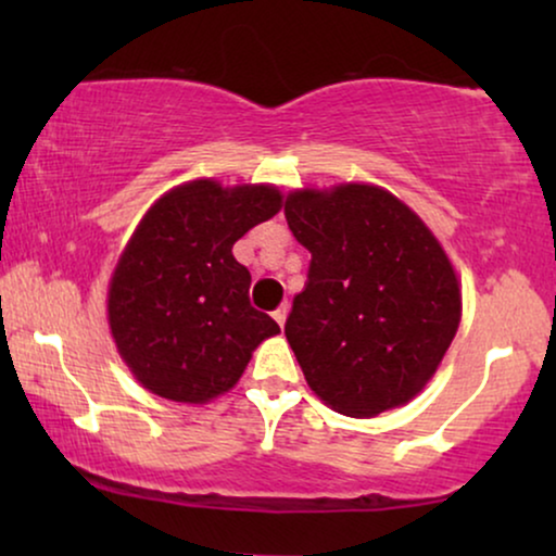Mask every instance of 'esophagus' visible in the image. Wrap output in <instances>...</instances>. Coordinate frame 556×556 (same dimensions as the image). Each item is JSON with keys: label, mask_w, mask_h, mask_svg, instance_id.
Wrapping results in <instances>:
<instances>
[{"label": "esophagus", "mask_w": 556, "mask_h": 556, "mask_svg": "<svg viewBox=\"0 0 556 556\" xmlns=\"http://www.w3.org/2000/svg\"><path fill=\"white\" fill-rule=\"evenodd\" d=\"M273 318H276L278 326H286V318H288V306L283 303V306H278L276 311H273Z\"/></svg>", "instance_id": "34e87169"}]
</instances>
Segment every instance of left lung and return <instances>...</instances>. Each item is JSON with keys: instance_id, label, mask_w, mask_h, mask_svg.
Returning a JSON list of instances; mask_svg holds the SVG:
<instances>
[{"instance_id": "obj_1", "label": "left lung", "mask_w": 556, "mask_h": 556, "mask_svg": "<svg viewBox=\"0 0 556 556\" xmlns=\"http://www.w3.org/2000/svg\"><path fill=\"white\" fill-rule=\"evenodd\" d=\"M286 219L311 253L286 339L324 405L377 417L435 377L463 316L460 280L413 207L369 181L288 192Z\"/></svg>"}]
</instances>
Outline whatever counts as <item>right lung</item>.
Masks as SVG:
<instances>
[{
	"label": "right lung",
	"instance_id": "right-lung-1",
	"mask_svg": "<svg viewBox=\"0 0 556 556\" xmlns=\"http://www.w3.org/2000/svg\"><path fill=\"white\" fill-rule=\"evenodd\" d=\"M283 207L276 185L200 177L172 187L139 219L109 280L105 316L118 356L151 394L207 405L240 382L280 333L250 306L232 245Z\"/></svg>",
	"mask_w": 556,
	"mask_h": 556
}]
</instances>
